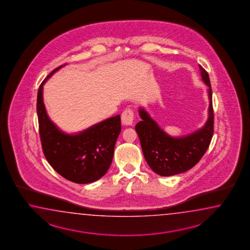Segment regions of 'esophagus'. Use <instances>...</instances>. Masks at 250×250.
Listing matches in <instances>:
<instances>
[{
	"label": "esophagus",
	"instance_id": "obj_1",
	"mask_svg": "<svg viewBox=\"0 0 250 250\" xmlns=\"http://www.w3.org/2000/svg\"><path fill=\"white\" fill-rule=\"evenodd\" d=\"M134 120V111L130 108L124 110L122 114V122L124 125H131Z\"/></svg>",
	"mask_w": 250,
	"mask_h": 250
}]
</instances>
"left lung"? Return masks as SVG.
Listing matches in <instances>:
<instances>
[{
    "label": "left lung",
    "mask_w": 250,
    "mask_h": 250,
    "mask_svg": "<svg viewBox=\"0 0 250 250\" xmlns=\"http://www.w3.org/2000/svg\"><path fill=\"white\" fill-rule=\"evenodd\" d=\"M202 80L208 85L209 109L208 122L197 131L182 138H172L158 126L148 113L139 108L142 119L136 125L145 159L160 176L176 175L190 170L207 152L213 134L212 88L207 70L199 65Z\"/></svg>",
    "instance_id": "left-lung-1"
}]
</instances>
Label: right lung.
<instances>
[{"mask_svg": "<svg viewBox=\"0 0 250 250\" xmlns=\"http://www.w3.org/2000/svg\"><path fill=\"white\" fill-rule=\"evenodd\" d=\"M62 66L53 69L38 89L37 110L42 152L60 175L75 183L86 184L102 178L112 164L122 129L121 116L109 118L76 135L62 132L48 117L42 101V85Z\"/></svg>", "mask_w": 250, "mask_h": 250, "instance_id": "1", "label": "right lung"}]
</instances>
